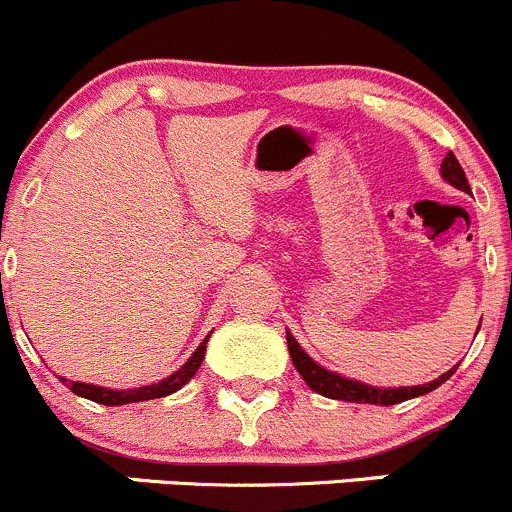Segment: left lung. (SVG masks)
<instances>
[{"label": "left lung", "mask_w": 512, "mask_h": 512, "mask_svg": "<svg viewBox=\"0 0 512 512\" xmlns=\"http://www.w3.org/2000/svg\"><path fill=\"white\" fill-rule=\"evenodd\" d=\"M441 175L443 180L453 185V188L463 190V193H471V185H468L466 173H463L461 163L453 153H448L441 163ZM480 329V324H478ZM287 347H289V356H292V364L294 369L299 371L307 386L317 394L327 396V399H339V401H354V404H376V406H394L401 404V401H409L416 399V396L428 394V391L438 389L443 381L451 379L456 374L458 364L453 369H448L446 374L438 376L436 381L431 384H421V386H399V389H384V386H369V384H361V381L347 379V376H339L337 371H329L324 366H319L317 361L312 359L302 347L297 344V339L287 332Z\"/></svg>", "instance_id": "1"}]
</instances>
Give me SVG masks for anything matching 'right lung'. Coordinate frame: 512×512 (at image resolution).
Here are the masks:
<instances>
[{"label": "right lung", "instance_id": "obj_1", "mask_svg": "<svg viewBox=\"0 0 512 512\" xmlns=\"http://www.w3.org/2000/svg\"><path fill=\"white\" fill-rule=\"evenodd\" d=\"M208 339H210V334L203 339V342H200V347L195 349L193 356H190V359L185 361V364L180 366L175 374H170L168 379L158 381V384H151V386H138V389L118 391V389H103V386H94V384H84V381H66L64 376H59V379H61V384L69 386L76 396L96 401V404H103V406H123V404H136V401L163 399V396L175 394L178 389H183V386L193 379L195 371L200 369V364H203V359H205V347H208Z\"/></svg>", "mask_w": 512, "mask_h": 512}]
</instances>
